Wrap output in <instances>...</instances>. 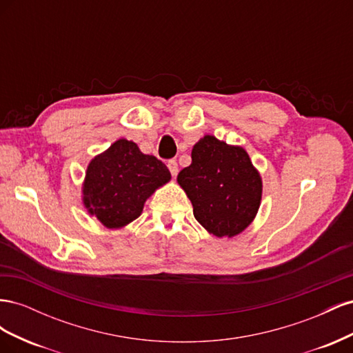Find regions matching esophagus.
Returning a JSON list of instances; mask_svg holds the SVG:
<instances>
[{
    "label": "esophagus",
    "instance_id": "esophagus-1",
    "mask_svg": "<svg viewBox=\"0 0 353 353\" xmlns=\"http://www.w3.org/2000/svg\"><path fill=\"white\" fill-rule=\"evenodd\" d=\"M168 168H169V170H170V174H172V176H175V175L178 174V163H176L175 159H170V160H169V162H168Z\"/></svg>",
    "mask_w": 353,
    "mask_h": 353
}]
</instances>
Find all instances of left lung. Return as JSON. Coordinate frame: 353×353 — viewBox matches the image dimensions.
Returning a JSON list of instances; mask_svg holds the SVG:
<instances>
[{"label":"left lung","instance_id":"left-lung-1","mask_svg":"<svg viewBox=\"0 0 353 353\" xmlns=\"http://www.w3.org/2000/svg\"><path fill=\"white\" fill-rule=\"evenodd\" d=\"M178 183L193 205L194 218L216 237H232L253 221L262 181L241 147L206 135L193 147L191 165Z\"/></svg>","mask_w":353,"mask_h":353}]
</instances>
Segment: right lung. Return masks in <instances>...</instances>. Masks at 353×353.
I'll return each instance as SVG.
<instances>
[{"label": "right lung", "mask_w": 353, "mask_h": 353, "mask_svg": "<svg viewBox=\"0 0 353 353\" xmlns=\"http://www.w3.org/2000/svg\"><path fill=\"white\" fill-rule=\"evenodd\" d=\"M169 179L162 160L141 153L132 141L117 140L91 160L83 203L104 227L119 228L140 216L147 197Z\"/></svg>", "instance_id": "1"}]
</instances>
